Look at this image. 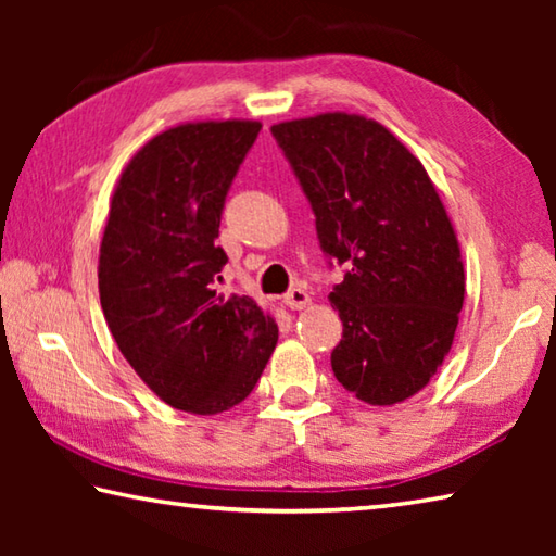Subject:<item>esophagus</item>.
Instances as JSON below:
<instances>
[{
	"label": "esophagus",
	"mask_w": 556,
	"mask_h": 556,
	"mask_svg": "<svg viewBox=\"0 0 556 556\" xmlns=\"http://www.w3.org/2000/svg\"><path fill=\"white\" fill-rule=\"evenodd\" d=\"M281 301H285V306L291 308V312H299V308H306L308 301H312V299H308V294H306L304 289L294 287V289L287 291L285 299H281Z\"/></svg>",
	"instance_id": "esophagus-1"
}]
</instances>
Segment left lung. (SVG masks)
<instances>
[{"mask_svg": "<svg viewBox=\"0 0 556 556\" xmlns=\"http://www.w3.org/2000/svg\"><path fill=\"white\" fill-rule=\"evenodd\" d=\"M312 203L324 255L345 265L328 301L343 321L336 380L397 404L434 378L464 306V262L425 166L390 129L345 112L271 127ZM328 262V265H333Z\"/></svg>", "mask_w": 556, "mask_h": 556, "instance_id": "obj_1", "label": "left lung"}]
</instances>
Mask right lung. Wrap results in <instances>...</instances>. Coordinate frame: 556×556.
Listing matches in <instances>:
<instances>
[{
  "label": "right lung",
  "instance_id": "obj_1",
  "mask_svg": "<svg viewBox=\"0 0 556 556\" xmlns=\"http://www.w3.org/2000/svg\"><path fill=\"white\" fill-rule=\"evenodd\" d=\"M260 122H193L131 156L100 244V306L122 355L176 409L218 414L255 388L277 324L250 296L215 289V244L232 178Z\"/></svg>",
  "mask_w": 556,
  "mask_h": 556
}]
</instances>
